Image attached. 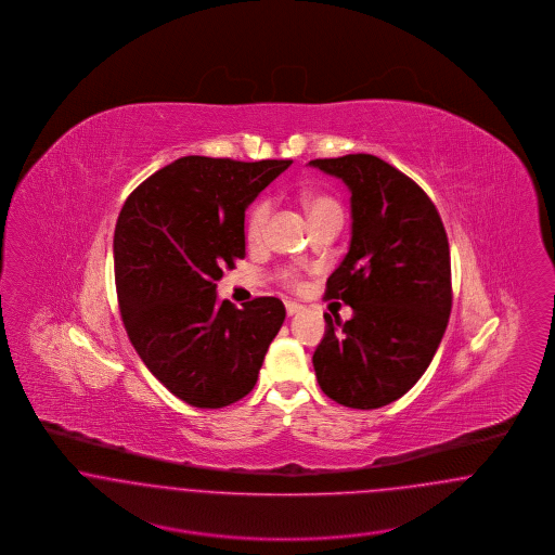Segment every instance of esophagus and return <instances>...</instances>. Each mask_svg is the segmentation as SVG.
<instances>
[{"label":"esophagus","mask_w":555,"mask_h":555,"mask_svg":"<svg viewBox=\"0 0 555 555\" xmlns=\"http://www.w3.org/2000/svg\"><path fill=\"white\" fill-rule=\"evenodd\" d=\"M285 310H287V317H295V314H299L304 308H301L299 304H295V301H285Z\"/></svg>","instance_id":"esophagus-1"}]
</instances>
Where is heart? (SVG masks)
Wrapping results in <instances>:
<instances>
[{"mask_svg":"<svg viewBox=\"0 0 555 555\" xmlns=\"http://www.w3.org/2000/svg\"><path fill=\"white\" fill-rule=\"evenodd\" d=\"M304 208L306 214L312 222V227L318 224H324V222H337L341 224L344 220V208L341 204L333 197V195H326V193H310L306 195L304 199ZM270 210H272V204L270 199H260L251 206V210L245 218V238L249 245H258L264 241L266 227H268V218H270ZM281 281L287 285V287H297L301 283V272L297 268H283L279 272Z\"/></svg>","mask_w":555,"mask_h":555,"instance_id":"1","label":"heart"}]
</instances>
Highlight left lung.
I'll return each instance as SVG.
<instances>
[{
  "mask_svg": "<svg viewBox=\"0 0 555 555\" xmlns=\"http://www.w3.org/2000/svg\"><path fill=\"white\" fill-rule=\"evenodd\" d=\"M351 191V243L324 299L353 317L326 320L314 351L324 396L356 410L405 396L428 369L451 312V260L441 216L396 166L370 154L312 159Z\"/></svg>",
  "mask_w": 555,
  "mask_h": 555,
  "instance_id": "obj_1",
  "label": "left lung"
}]
</instances>
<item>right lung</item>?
<instances>
[{
	"label": "right lung",
	"instance_id": "right-lung-1",
	"mask_svg": "<svg viewBox=\"0 0 555 555\" xmlns=\"http://www.w3.org/2000/svg\"><path fill=\"white\" fill-rule=\"evenodd\" d=\"M291 159L185 156L127 197L114 231L120 317L143 364L195 408L247 396L285 320L276 297L235 308L216 281L245 258V210Z\"/></svg>",
	"mask_w": 555,
	"mask_h": 555
}]
</instances>
